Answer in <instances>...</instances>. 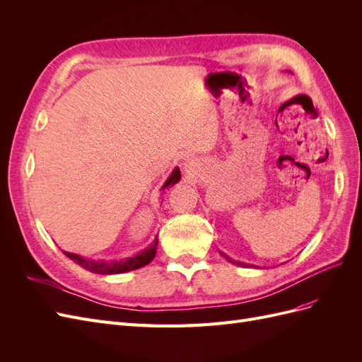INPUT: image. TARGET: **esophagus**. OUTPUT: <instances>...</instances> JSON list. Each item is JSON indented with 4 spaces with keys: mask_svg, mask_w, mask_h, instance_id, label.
<instances>
[{
    "mask_svg": "<svg viewBox=\"0 0 362 362\" xmlns=\"http://www.w3.org/2000/svg\"><path fill=\"white\" fill-rule=\"evenodd\" d=\"M185 168H190V164L187 163V164H185Z\"/></svg>",
    "mask_w": 362,
    "mask_h": 362,
    "instance_id": "esophagus-1",
    "label": "esophagus"
}]
</instances>
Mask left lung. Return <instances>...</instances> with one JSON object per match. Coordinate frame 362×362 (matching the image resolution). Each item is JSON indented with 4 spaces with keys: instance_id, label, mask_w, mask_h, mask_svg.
Segmentation results:
<instances>
[{
    "instance_id": "obj_1",
    "label": "left lung",
    "mask_w": 362,
    "mask_h": 362,
    "mask_svg": "<svg viewBox=\"0 0 362 362\" xmlns=\"http://www.w3.org/2000/svg\"><path fill=\"white\" fill-rule=\"evenodd\" d=\"M228 261H231V258H228L225 254H222ZM231 262H234V264H237V266H245V264H242V262H240V261H231Z\"/></svg>"
}]
</instances>
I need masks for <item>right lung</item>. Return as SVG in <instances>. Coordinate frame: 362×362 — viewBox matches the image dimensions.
<instances>
[{"instance_id": "add662e5", "label": "right lung", "mask_w": 362, "mask_h": 362, "mask_svg": "<svg viewBox=\"0 0 362 362\" xmlns=\"http://www.w3.org/2000/svg\"><path fill=\"white\" fill-rule=\"evenodd\" d=\"M181 178V172L178 168H175V170L170 173V177L168 178V181L164 182L163 189H166L168 185H173L177 184ZM157 245H158V238H156L146 249H144L141 252H139L137 255L129 257L127 259H120V261H95V259H89V258H83L76 254H71V252H64L68 255V258H71L74 262H76L80 267L93 272V273H100V275H116V273H125L129 270H136L144 267L149 262L154 259L156 252H157Z\"/></svg>"}]
</instances>
